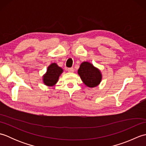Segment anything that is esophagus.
Masks as SVG:
<instances>
[{"label":"esophagus","instance_id":"1","mask_svg":"<svg viewBox=\"0 0 146 146\" xmlns=\"http://www.w3.org/2000/svg\"><path fill=\"white\" fill-rule=\"evenodd\" d=\"M68 71L70 73H73V72H74V68H68Z\"/></svg>","mask_w":146,"mask_h":146}]
</instances>
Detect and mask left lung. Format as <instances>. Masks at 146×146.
<instances>
[{
  "label": "left lung",
  "instance_id": "obj_1",
  "mask_svg": "<svg viewBox=\"0 0 146 146\" xmlns=\"http://www.w3.org/2000/svg\"><path fill=\"white\" fill-rule=\"evenodd\" d=\"M78 74L83 83L89 88L97 86L102 80L100 70L88 61H83L80 64Z\"/></svg>",
  "mask_w": 146,
  "mask_h": 146
}]
</instances>
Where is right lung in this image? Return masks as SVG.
<instances>
[{"label":"right lung","mask_w":146,"mask_h":146,"mask_svg":"<svg viewBox=\"0 0 146 146\" xmlns=\"http://www.w3.org/2000/svg\"><path fill=\"white\" fill-rule=\"evenodd\" d=\"M63 72V68L59 66L56 63H52L48 67L46 73L42 76V82L48 86H54Z\"/></svg>","instance_id":"1"}]
</instances>
